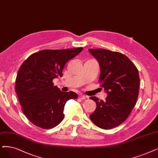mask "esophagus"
<instances>
[{
	"label": "esophagus",
	"mask_w": 158,
	"mask_h": 158,
	"mask_svg": "<svg viewBox=\"0 0 158 158\" xmlns=\"http://www.w3.org/2000/svg\"><path fill=\"white\" fill-rule=\"evenodd\" d=\"M79 98H81V99H85V98H88V97L84 95V94H79Z\"/></svg>",
	"instance_id": "34e87169"
}]
</instances>
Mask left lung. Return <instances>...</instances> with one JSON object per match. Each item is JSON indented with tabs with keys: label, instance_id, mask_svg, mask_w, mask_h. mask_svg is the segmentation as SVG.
I'll list each match as a JSON object with an SVG mask.
<instances>
[{
	"label": "left lung",
	"instance_id": "1",
	"mask_svg": "<svg viewBox=\"0 0 158 158\" xmlns=\"http://www.w3.org/2000/svg\"><path fill=\"white\" fill-rule=\"evenodd\" d=\"M100 66L99 81L108 94L105 100L89 98L97 108L89 115L98 127L108 130L126 121L137 102L139 76L137 69L125 55L102 48L88 49Z\"/></svg>",
	"mask_w": 158,
	"mask_h": 158
}]
</instances>
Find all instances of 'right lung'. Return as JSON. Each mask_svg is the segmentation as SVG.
I'll return each instance as SVG.
<instances>
[{"instance_id": "add662e5", "label": "right lung", "mask_w": 158, "mask_h": 158, "mask_svg": "<svg viewBox=\"0 0 158 158\" xmlns=\"http://www.w3.org/2000/svg\"><path fill=\"white\" fill-rule=\"evenodd\" d=\"M82 50H43L30 55L19 69L15 91L23 113L35 126L45 129L57 126L64 119L67 101L78 98L73 91H61L52 80L62 77L67 62Z\"/></svg>"}]
</instances>
